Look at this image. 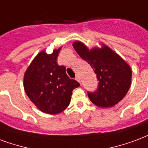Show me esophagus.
Segmentation results:
<instances>
[{"instance_id": "esophagus-1", "label": "esophagus", "mask_w": 148, "mask_h": 148, "mask_svg": "<svg viewBox=\"0 0 148 148\" xmlns=\"http://www.w3.org/2000/svg\"><path fill=\"white\" fill-rule=\"evenodd\" d=\"M76 80H77V82H78L81 83V79H80L79 76H77V77H76Z\"/></svg>"}]
</instances>
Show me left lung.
Listing matches in <instances>:
<instances>
[{
  "label": "left lung",
  "instance_id": "obj_1",
  "mask_svg": "<svg viewBox=\"0 0 148 148\" xmlns=\"http://www.w3.org/2000/svg\"><path fill=\"white\" fill-rule=\"evenodd\" d=\"M89 49L82 41L73 43L75 51L90 64L99 81L98 88L88 92L92 103L99 108H111L123 99L130 89L132 69L122 58L108 45Z\"/></svg>",
  "mask_w": 148,
  "mask_h": 148
}]
</instances>
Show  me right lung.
<instances>
[{"label":"right lung","instance_id":"obj_1","mask_svg":"<svg viewBox=\"0 0 148 148\" xmlns=\"http://www.w3.org/2000/svg\"><path fill=\"white\" fill-rule=\"evenodd\" d=\"M61 47L51 54L38 53L24 74L23 87L27 96L44 113L57 114L70 104L74 88L80 84L66 74V67L56 60Z\"/></svg>","mask_w":148,"mask_h":148}]
</instances>
